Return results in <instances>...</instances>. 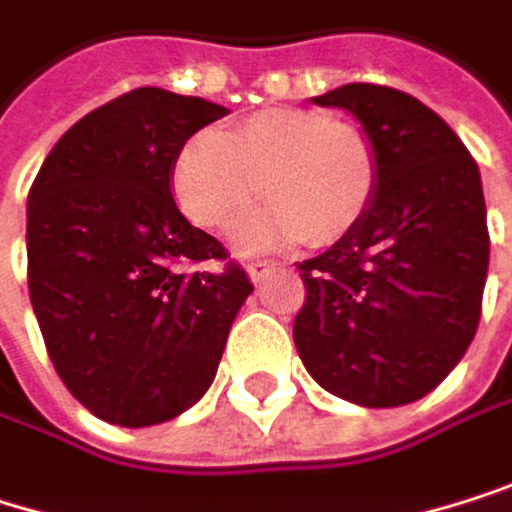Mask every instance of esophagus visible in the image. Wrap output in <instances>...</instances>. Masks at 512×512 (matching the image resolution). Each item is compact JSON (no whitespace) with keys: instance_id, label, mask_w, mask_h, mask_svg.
<instances>
[{"instance_id":"obj_1","label":"esophagus","mask_w":512,"mask_h":512,"mask_svg":"<svg viewBox=\"0 0 512 512\" xmlns=\"http://www.w3.org/2000/svg\"><path fill=\"white\" fill-rule=\"evenodd\" d=\"M273 270H276L273 261H251V264H248V279H251L254 285H258V282H264Z\"/></svg>"}]
</instances>
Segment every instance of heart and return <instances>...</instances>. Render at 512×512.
Listing matches in <instances>:
<instances>
[{
	"instance_id": "heart-1",
	"label": "heart",
	"mask_w": 512,
	"mask_h": 512,
	"mask_svg": "<svg viewBox=\"0 0 512 512\" xmlns=\"http://www.w3.org/2000/svg\"><path fill=\"white\" fill-rule=\"evenodd\" d=\"M376 181L373 139L318 108H267L233 136L203 130L181 145L172 169L178 206L206 230L230 227L261 194L270 200L239 224L245 248L343 239L367 215Z\"/></svg>"
}]
</instances>
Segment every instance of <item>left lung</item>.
Listing matches in <instances>:
<instances>
[{
  "instance_id": "left-lung-1",
  "label": "left lung",
  "mask_w": 512,
  "mask_h": 512,
  "mask_svg": "<svg viewBox=\"0 0 512 512\" xmlns=\"http://www.w3.org/2000/svg\"><path fill=\"white\" fill-rule=\"evenodd\" d=\"M312 102L361 121L379 181L358 227L300 264V361L352 404H413L449 376L480 324L489 227L477 160L437 112L394 87L343 84Z\"/></svg>"
}]
</instances>
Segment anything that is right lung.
<instances>
[{"instance_id":"right-lung-1","label":"right lung","mask_w":512,"mask_h":512,"mask_svg":"<svg viewBox=\"0 0 512 512\" xmlns=\"http://www.w3.org/2000/svg\"><path fill=\"white\" fill-rule=\"evenodd\" d=\"M227 115L139 87L93 108L45 157L26 200L29 300L54 370L102 422L145 428L209 391L254 291L172 200L175 157Z\"/></svg>"}]
</instances>
